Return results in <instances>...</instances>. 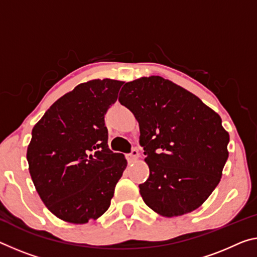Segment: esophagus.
Wrapping results in <instances>:
<instances>
[{
	"instance_id": "esophagus-1",
	"label": "esophagus",
	"mask_w": 257,
	"mask_h": 257,
	"mask_svg": "<svg viewBox=\"0 0 257 257\" xmlns=\"http://www.w3.org/2000/svg\"><path fill=\"white\" fill-rule=\"evenodd\" d=\"M138 157H140V153H138L137 150H132V152H130L129 154H127V159H128V162H134L136 161Z\"/></svg>"
}]
</instances>
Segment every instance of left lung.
Returning a JSON list of instances; mask_svg holds the SVG:
<instances>
[{
	"label": "left lung",
	"mask_w": 257,
	"mask_h": 257,
	"mask_svg": "<svg viewBox=\"0 0 257 257\" xmlns=\"http://www.w3.org/2000/svg\"><path fill=\"white\" fill-rule=\"evenodd\" d=\"M119 101L140 123L150 176L140 192L165 217L191 213L221 181L229 157V133L200 98L161 76L141 77L122 87Z\"/></svg>",
	"instance_id": "left-lung-1"
}]
</instances>
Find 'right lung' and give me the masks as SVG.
I'll list each match as a JSON object with an SVG mask.
<instances>
[{
  "label": "right lung",
  "instance_id": "right-lung-1",
  "mask_svg": "<svg viewBox=\"0 0 257 257\" xmlns=\"http://www.w3.org/2000/svg\"><path fill=\"white\" fill-rule=\"evenodd\" d=\"M122 81L81 83L51 105L32 130L28 169L41 200L60 219L84 224L108 209L127 167L108 149L104 116Z\"/></svg>",
  "mask_w": 257,
  "mask_h": 257
}]
</instances>
